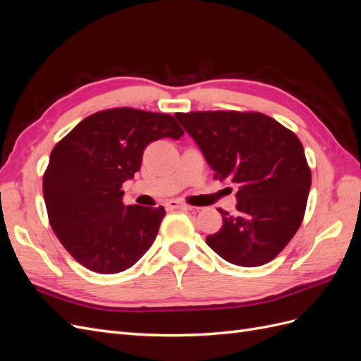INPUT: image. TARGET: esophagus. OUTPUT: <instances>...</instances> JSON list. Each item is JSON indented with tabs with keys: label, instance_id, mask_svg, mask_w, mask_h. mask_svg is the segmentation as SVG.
I'll list each match as a JSON object with an SVG mask.
<instances>
[{
	"label": "esophagus",
	"instance_id": "1",
	"mask_svg": "<svg viewBox=\"0 0 361 361\" xmlns=\"http://www.w3.org/2000/svg\"><path fill=\"white\" fill-rule=\"evenodd\" d=\"M166 207L167 209H171V211H176V209H182V211H188L191 209V206L183 203V202H179V200H169L166 203Z\"/></svg>",
	"mask_w": 361,
	"mask_h": 361
}]
</instances>
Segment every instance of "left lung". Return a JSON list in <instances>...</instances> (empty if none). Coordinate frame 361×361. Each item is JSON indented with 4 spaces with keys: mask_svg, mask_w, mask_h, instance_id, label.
Listing matches in <instances>:
<instances>
[{
    "mask_svg": "<svg viewBox=\"0 0 361 361\" xmlns=\"http://www.w3.org/2000/svg\"><path fill=\"white\" fill-rule=\"evenodd\" d=\"M202 149L214 179L238 187L236 212L218 209L223 227L206 238L238 267H260L280 255L300 228L312 171L300 138L256 111L174 114Z\"/></svg>",
    "mask_w": 361,
    "mask_h": 361,
    "instance_id": "obj_1",
    "label": "left lung"
}]
</instances>
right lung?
<instances>
[{"label":"right lung","instance_id":"1","mask_svg":"<svg viewBox=\"0 0 361 361\" xmlns=\"http://www.w3.org/2000/svg\"><path fill=\"white\" fill-rule=\"evenodd\" d=\"M182 135L170 114L122 106L85 117L54 146L43 199L54 233L78 264L117 274L143 257L166 209L125 206L122 185L140 170L149 143Z\"/></svg>","mask_w":361,"mask_h":361}]
</instances>
